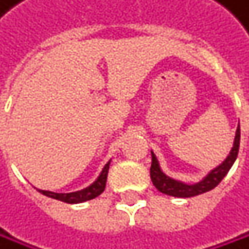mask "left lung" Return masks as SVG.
Listing matches in <instances>:
<instances>
[{"label":"left lung","instance_id":"1","mask_svg":"<svg viewBox=\"0 0 249 249\" xmlns=\"http://www.w3.org/2000/svg\"><path fill=\"white\" fill-rule=\"evenodd\" d=\"M239 142H241V127L238 124V129H236V135H234V141H233V147H231L230 153L227 154V157L221 161L218 166L211 169L200 181H197L195 184L184 182V181H179V179H175V178L166 175L163 171H161L156 154L151 151L150 177H151L154 187L160 193H165V195L174 196V197H193V196H199V195H203L209 190L215 189L217 185L221 182V179L227 175V172L230 171V168L234 163L236 157H238Z\"/></svg>","mask_w":249,"mask_h":249}]
</instances>
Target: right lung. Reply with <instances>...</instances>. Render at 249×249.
I'll list each match as a JSON object with an SVG mask.
<instances>
[{
    "label": "right lung",
    "instance_id": "right-lung-1",
    "mask_svg": "<svg viewBox=\"0 0 249 249\" xmlns=\"http://www.w3.org/2000/svg\"><path fill=\"white\" fill-rule=\"evenodd\" d=\"M109 163L111 160H108L105 166L102 168L101 174L98 175V178L88 185L86 189L78 190V192H71V193H56V192H49V190H41V189H36L41 195L60 200V202H65V203H83V202H88L90 199L98 197L104 190H105V184H107V177H108V169H109Z\"/></svg>",
    "mask_w": 249,
    "mask_h": 249
}]
</instances>
